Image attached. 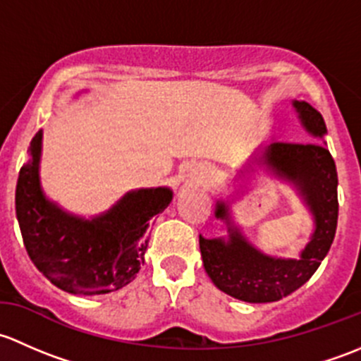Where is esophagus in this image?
<instances>
[{
	"mask_svg": "<svg viewBox=\"0 0 361 361\" xmlns=\"http://www.w3.org/2000/svg\"><path fill=\"white\" fill-rule=\"evenodd\" d=\"M212 177H214V170H212V166L207 165V163H198V165L192 169V179H195L196 184L208 185L212 182Z\"/></svg>",
	"mask_w": 361,
	"mask_h": 361,
	"instance_id": "34e87169",
	"label": "esophagus"
}]
</instances>
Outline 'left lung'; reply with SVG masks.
I'll return each mask as SVG.
<instances>
[{"label": "left lung", "instance_id": "left-lung-1", "mask_svg": "<svg viewBox=\"0 0 361 361\" xmlns=\"http://www.w3.org/2000/svg\"><path fill=\"white\" fill-rule=\"evenodd\" d=\"M300 125L313 137L326 133L323 116L304 100H293ZM257 165H264L274 177L292 182L314 219V233L299 259L271 257L262 254L231 224L229 208L217 202L215 217L228 224L229 240L200 236L203 266L219 290L245 302H274L290 295L314 274L337 229V170L325 144L274 142L262 149Z\"/></svg>", "mask_w": 361, "mask_h": 361}]
</instances>
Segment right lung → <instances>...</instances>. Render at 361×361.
I'll return each instance as SVG.
<instances>
[{"label": "right lung", "mask_w": 361, "mask_h": 361, "mask_svg": "<svg viewBox=\"0 0 361 361\" xmlns=\"http://www.w3.org/2000/svg\"><path fill=\"white\" fill-rule=\"evenodd\" d=\"M42 139L39 130L15 189V212L29 257L55 287L74 295L125 287L144 264L151 221L169 207L173 192L169 188L130 191L97 217H78L44 196L39 184Z\"/></svg>", "instance_id": "1"}]
</instances>
